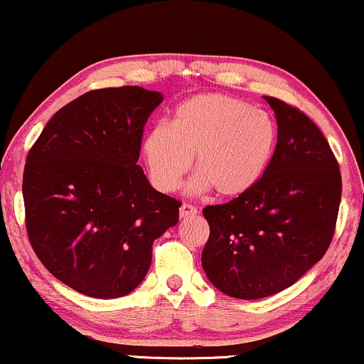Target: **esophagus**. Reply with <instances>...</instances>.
<instances>
[{"label": "esophagus", "mask_w": 364, "mask_h": 364, "mask_svg": "<svg viewBox=\"0 0 364 364\" xmlns=\"http://www.w3.org/2000/svg\"><path fill=\"white\" fill-rule=\"evenodd\" d=\"M178 214H181V218H182V219H186V218L196 216V214H197V209H196L194 205H192V204H186V203H183V204L181 205V210H178Z\"/></svg>", "instance_id": "obj_1"}]
</instances>
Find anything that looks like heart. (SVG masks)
I'll return each mask as SVG.
<instances>
[{"label": "heart", "instance_id": "obj_1", "mask_svg": "<svg viewBox=\"0 0 364 364\" xmlns=\"http://www.w3.org/2000/svg\"><path fill=\"white\" fill-rule=\"evenodd\" d=\"M277 138L270 114L214 92L182 102L170 127L160 123L146 133L141 150L150 181L160 192L177 189L196 156L192 191L240 197L262 181Z\"/></svg>", "mask_w": 364, "mask_h": 364}]
</instances>
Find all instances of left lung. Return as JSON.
I'll return each mask as SVG.
<instances>
[{"instance_id":"1","label":"left lung","mask_w":364,"mask_h":364,"mask_svg":"<svg viewBox=\"0 0 364 364\" xmlns=\"http://www.w3.org/2000/svg\"><path fill=\"white\" fill-rule=\"evenodd\" d=\"M275 111L277 148L267 172L246 194L208 205L203 268L235 299L289 289L324 257L339 213V164L317 124L297 107L264 97Z\"/></svg>"}]
</instances>
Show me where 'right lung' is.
I'll use <instances>...</instances> for the list:
<instances>
[{"label": "right lung", "mask_w": 364, "mask_h": 364, "mask_svg": "<svg viewBox=\"0 0 364 364\" xmlns=\"http://www.w3.org/2000/svg\"><path fill=\"white\" fill-rule=\"evenodd\" d=\"M161 101L138 86L89 91L52 116L26 155L30 245L79 294L128 295L150 268L154 241L178 223L182 203L155 191L136 164Z\"/></svg>", "instance_id": "obj_1"}]
</instances>
